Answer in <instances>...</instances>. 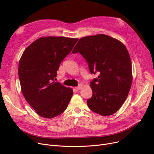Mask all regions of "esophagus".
I'll return each instance as SVG.
<instances>
[{
    "mask_svg": "<svg viewBox=\"0 0 154 154\" xmlns=\"http://www.w3.org/2000/svg\"><path fill=\"white\" fill-rule=\"evenodd\" d=\"M75 88H76L77 90H80V89H81V88H82V84H80V85H79L77 87H76Z\"/></svg>",
    "mask_w": 154,
    "mask_h": 154,
    "instance_id": "esophagus-1",
    "label": "esophagus"
}]
</instances>
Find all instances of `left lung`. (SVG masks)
<instances>
[{"label":"left lung","instance_id":"1","mask_svg":"<svg viewBox=\"0 0 154 154\" xmlns=\"http://www.w3.org/2000/svg\"><path fill=\"white\" fill-rule=\"evenodd\" d=\"M79 52L88 64L91 74L99 75L90 83L92 97L88 107L96 114L109 116L121 107L132 82V63L126 47L104 34L80 38L72 51Z\"/></svg>","mask_w":154,"mask_h":154}]
</instances>
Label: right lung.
Masks as SVG:
<instances>
[{"instance_id": "add662e5", "label": "right lung", "mask_w": 154, "mask_h": 154, "mask_svg": "<svg viewBox=\"0 0 154 154\" xmlns=\"http://www.w3.org/2000/svg\"><path fill=\"white\" fill-rule=\"evenodd\" d=\"M78 40L40 37L23 51L18 70L21 90L24 98L40 116L52 119L67 109L73 91L54 79L61 62Z\"/></svg>"}]
</instances>
